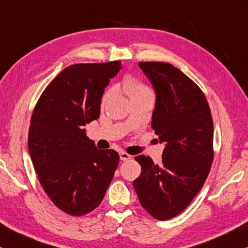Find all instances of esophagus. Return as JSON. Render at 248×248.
Segmentation results:
<instances>
[{
    "label": "esophagus",
    "instance_id": "esophagus-1",
    "mask_svg": "<svg viewBox=\"0 0 248 248\" xmlns=\"http://www.w3.org/2000/svg\"><path fill=\"white\" fill-rule=\"evenodd\" d=\"M131 158V155L128 154L127 152H120V160L121 161H128Z\"/></svg>",
    "mask_w": 248,
    "mask_h": 248
}]
</instances>
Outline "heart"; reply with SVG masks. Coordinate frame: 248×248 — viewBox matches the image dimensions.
<instances>
[{
  "mask_svg": "<svg viewBox=\"0 0 248 248\" xmlns=\"http://www.w3.org/2000/svg\"><path fill=\"white\" fill-rule=\"evenodd\" d=\"M119 88H121L122 91L126 92L128 94V96L131 98H136V97H141V96H153V93H152L151 88L148 87L147 85H145L144 82H141L140 80H136V79L133 78H127L122 81L121 85H119ZM113 88H108L104 92L103 96H102L101 100V105L104 107L105 104L110 101V98L113 95Z\"/></svg>",
  "mask_w": 248,
  "mask_h": 248,
  "instance_id": "heart-1",
  "label": "heart"
}]
</instances>
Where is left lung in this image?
Instances as JSON below:
<instances>
[{
	"label": "left lung",
	"instance_id": "obj_1",
	"mask_svg": "<svg viewBox=\"0 0 248 248\" xmlns=\"http://www.w3.org/2000/svg\"><path fill=\"white\" fill-rule=\"evenodd\" d=\"M156 94L152 128L166 144L161 164L138 155L134 180L140 205L157 220L172 219L202 189L213 162V120L202 90L167 62H140Z\"/></svg>",
	"mask_w": 248,
	"mask_h": 248
}]
</instances>
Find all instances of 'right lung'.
Instances as JSON below:
<instances>
[{
    "mask_svg": "<svg viewBox=\"0 0 248 248\" xmlns=\"http://www.w3.org/2000/svg\"><path fill=\"white\" fill-rule=\"evenodd\" d=\"M121 61L78 63L45 88L32 112L28 148L43 189L55 206L81 217L102 203L119 163L114 150H98L84 126L100 117L101 98Z\"/></svg>",
    "mask_w": 248,
    "mask_h": 248,
    "instance_id": "right-lung-1",
    "label": "right lung"
}]
</instances>
